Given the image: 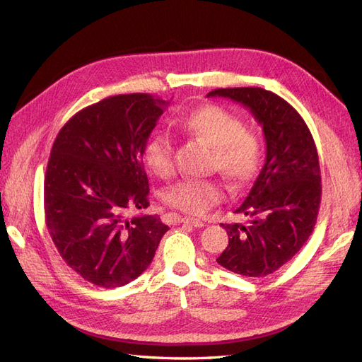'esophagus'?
<instances>
[{
  "mask_svg": "<svg viewBox=\"0 0 362 362\" xmlns=\"http://www.w3.org/2000/svg\"><path fill=\"white\" fill-rule=\"evenodd\" d=\"M180 222L192 225V226H194V228H202V226H204V222L201 221V218H194V217H189V216L180 217Z\"/></svg>",
  "mask_w": 362,
  "mask_h": 362,
  "instance_id": "1",
  "label": "esophagus"
}]
</instances>
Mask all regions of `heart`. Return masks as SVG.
<instances>
[{
	"instance_id": "b5f03b06",
	"label": "heart",
	"mask_w": 362,
	"mask_h": 362,
	"mask_svg": "<svg viewBox=\"0 0 362 362\" xmlns=\"http://www.w3.org/2000/svg\"><path fill=\"white\" fill-rule=\"evenodd\" d=\"M178 127L213 148L211 169L221 170L234 185L257 177L262 161V141L243 120L216 104H205L184 115ZM146 168L158 178L173 173V141L168 133H152L144 146ZM168 205L190 214H202L223 199V185L210 178L180 180L163 193Z\"/></svg>"
}]
</instances>
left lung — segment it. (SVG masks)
<instances>
[{"label": "left lung", "instance_id": "left-lung-1", "mask_svg": "<svg viewBox=\"0 0 362 362\" xmlns=\"http://www.w3.org/2000/svg\"><path fill=\"white\" fill-rule=\"evenodd\" d=\"M247 107L266 137V163L235 213L246 223H221L228 246L217 262L242 276L262 278L288 262L311 235L322 201L319 154L302 116L261 87L216 89Z\"/></svg>", "mask_w": 362, "mask_h": 362}]
</instances>
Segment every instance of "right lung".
Instances as JSON below:
<instances>
[{
  "label": "right lung",
  "instance_id": "1",
  "mask_svg": "<svg viewBox=\"0 0 362 362\" xmlns=\"http://www.w3.org/2000/svg\"><path fill=\"white\" fill-rule=\"evenodd\" d=\"M169 103L149 93L108 96L74 115L54 140L43 201L63 261L93 286L122 287L151 264L169 229L149 206L144 146Z\"/></svg>",
  "mask_w": 362,
  "mask_h": 362
}]
</instances>
